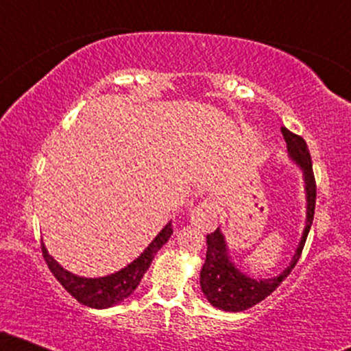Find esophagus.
<instances>
[{"mask_svg": "<svg viewBox=\"0 0 351 351\" xmlns=\"http://www.w3.org/2000/svg\"><path fill=\"white\" fill-rule=\"evenodd\" d=\"M189 221H191L193 226L203 231H209L216 226L217 223V211L216 204L213 199H204L203 203L198 204L195 209H191L189 213Z\"/></svg>", "mask_w": 351, "mask_h": 351, "instance_id": "1", "label": "esophagus"}]
</instances>
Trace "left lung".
Segmentation results:
<instances>
[{
    "mask_svg": "<svg viewBox=\"0 0 351 351\" xmlns=\"http://www.w3.org/2000/svg\"><path fill=\"white\" fill-rule=\"evenodd\" d=\"M282 135H284L285 143H287L289 160L300 168L302 180H304L305 191V226L302 231L300 241L297 244L295 252H293L291 263L277 276L269 277V279H259V277H251L241 271L232 261L229 254V245L226 236L223 234L221 228L215 232L206 236V261H204L203 269L199 272V285L201 292L206 297L213 307L224 310V312H243L259 304L265 297L271 295L280 285V282L291 274L299 261L302 249H304L305 241H307L310 226L313 221V213H315V198L317 188L315 178H313L312 158H310L308 147L302 136L292 134L287 128L282 127Z\"/></svg>",
    "mask_w": 351,
    "mask_h": 351,
    "instance_id": "8db88e82",
    "label": "left lung"
}]
</instances>
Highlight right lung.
<instances>
[{"label":"right lung","mask_w":351,"mask_h":351,"mask_svg":"<svg viewBox=\"0 0 351 351\" xmlns=\"http://www.w3.org/2000/svg\"><path fill=\"white\" fill-rule=\"evenodd\" d=\"M173 234L171 221L167 223L162 231L155 236V239L145 247V251L140 254L136 259L132 261L125 267L114 274H107L102 277H82L75 276L64 269L54 257L47 252L46 245L43 244V256L46 259L47 267L54 274V277L60 282L64 289L74 297L75 300L82 305H87L90 308H108L114 305L122 304L127 300L135 289L142 282L143 274L148 271L152 261L155 259L156 252L163 247L165 243H168Z\"/></svg>","instance_id":"1"}]
</instances>
